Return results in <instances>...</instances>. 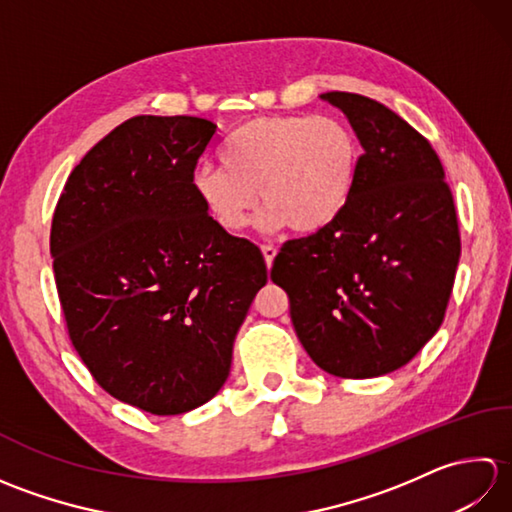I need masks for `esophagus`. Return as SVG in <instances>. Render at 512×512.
Here are the masks:
<instances>
[{
  "label": "esophagus",
  "instance_id": "34e87169",
  "mask_svg": "<svg viewBox=\"0 0 512 512\" xmlns=\"http://www.w3.org/2000/svg\"><path fill=\"white\" fill-rule=\"evenodd\" d=\"M262 253H264V259H266V266H268V268L273 266L275 257H277V248L270 246V244H262Z\"/></svg>",
  "mask_w": 512,
  "mask_h": 512
}]
</instances>
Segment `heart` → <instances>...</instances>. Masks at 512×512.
Wrapping results in <instances>:
<instances>
[{"label": "heart", "instance_id": "heart-1", "mask_svg": "<svg viewBox=\"0 0 512 512\" xmlns=\"http://www.w3.org/2000/svg\"><path fill=\"white\" fill-rule=\"evenodd\" d=\"M358 140L330 114L259 116L235 127L220 151L222 167L200 165L193 191L226 231H242L264 206L262 224L317 233L343 213L358 176Z\"/></svg>", "mask_w": 512, "mask_h": 512}]
</instances>
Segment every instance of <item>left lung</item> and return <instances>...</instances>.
<instances>
[{"label": "left lung", "instance_id": "1", "mask_svg": "<svg viewBox=\"0 0 512 512\" xmlns=\"http://www.w3.org/2000/svg\"><path fill=\"white\" fill-rule=\"evenodd\" d=\"M321 99L363 145L356 187L330 226L281 246L270 279L288 292L314 363L374 378L407 365L442 325L460 262L458 213L436 149L407 121L361 94Z\"/></svg>", "mask_w": 512, "mask_h": 512}]
</instances>
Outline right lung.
<instances>
[{
	"label": "right lung",
	"mask_w": 512,
	"mask_h": 512,
	"mask_svg": "<svg viewBox=\"0 0 512 512\" xmlns=\"http://www.w3.org/2000/svg\"><path fill=\"white\" fill-rule=\"evenodd\" d=\"M217 125L134 116L65 182L50 228L70 341L107 394L154 416L209 402L257 290L262 250L217 224L193 171Z\"/></svg>",
	"instance_id": "add662e5"
}]
</instances>
